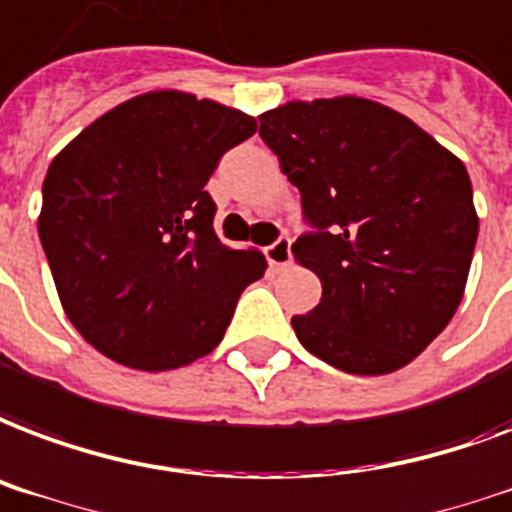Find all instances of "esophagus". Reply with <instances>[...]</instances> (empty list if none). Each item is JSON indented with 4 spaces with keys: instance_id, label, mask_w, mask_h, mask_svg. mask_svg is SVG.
Returning a JSON list of instances; mask_svg holds the SVG:
<instances>
[{
    "instance_id": "34e87169",
    "label": "esophagus",
    "mask_w": 512,
    "mask_h": 512,
    "mask_svg": "<svg viewBox=\"0 0 512 512\" xmlns=\"http://www.w3.org/2000/svg\"><path fill=\"white\" fill-rule=\"evenodd\" d=\"M265 257H268V263L273 268H284V265H290L292 260V241L287 236L282 239H276L271 247H265Z\"/></svg>"
}]
</instances>
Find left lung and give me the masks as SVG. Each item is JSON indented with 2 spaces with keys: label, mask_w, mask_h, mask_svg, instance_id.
<instances>
[{
  "label": "left lung",
  "mask_w": 512,
  "mask_h": 512,
  "mask_svg": "<svg viewBox=\"0 0 512 512\" xmlns=\"http://www.w3.org/2000/svg\"><path fill=\"white\" fill-rule=\"evenodd\" d=\"M257 120L317 228L292 244L322 282L319 306L292 317L298 341L354 376L405 368L467 287L478 212L464 163L362 96L287 101Z\"/></svg>",
  "instance_id": "8db88e82"
}]
</instances>
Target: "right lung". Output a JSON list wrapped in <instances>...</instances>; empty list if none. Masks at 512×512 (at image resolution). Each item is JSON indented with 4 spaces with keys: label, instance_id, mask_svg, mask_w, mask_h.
<instances>
[{
    "label": "right lung",
    "instance_id": "obj_1",
    "mask_svg": "<svg viewBox=\"0 0 512 512\" xmlns=\"http://www.w3.org/2000/svg\"><path fill=\"white\" fill-rule=\"evenodd\" d=\"M257 120L185 91L117 104L74 136L42 182L37 228L66 317L126 368L190 365L222 341L263 252L214 233L204 187Z\"/></svg>",
    "mask_w": 512,
    "mask_h": 512
}]
</instances>
